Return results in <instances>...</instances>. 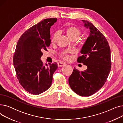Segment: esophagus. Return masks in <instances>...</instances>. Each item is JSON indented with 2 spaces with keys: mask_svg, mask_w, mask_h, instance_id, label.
<instances>
[{
  "mask_svg": "<svg viewBox=\"0 0 123 123\" xmlns=\"http://www.w3.org/2000/svg\"><path fill=\"white\" fill-rule=\"evenodd\" d=\"M66 65V64L65 63L63 62H59L58 63V67H62L65 66Z\"/></svg>",
  "mask_w": 123,
  "mask_h": 123,
  "instance_id": "obj_1",
  "label": "esophagus"
}]
</instances>
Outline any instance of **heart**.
<instances>
[{"mask_svg":"<svg viewBox=\"0 0 123 123\" xmlns=\"http://www.w3.org/2000/svg\"><path fill=\"white\" fill-rule=\"evenodd\" d=\"M64 31H65L68 38L71 40L74 39H77L81 33V31L79 29L74 26H68L65 27L64 28ZM58 37V33L57 32H55L52 36V37L51 42L53 43H55ZM63 58L66 60L69 59V57L66 54L63 55Z\"/></svg>","mask_w":123,"mask_h":123,"instance_id":"obj_1","label":"heart"}]
</instances>
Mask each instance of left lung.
Here are the masks:
<instances>
[{
  "label": "left lung",
  "instance_id": "1",
  "mask_svg": "<svg viewBox=\"0 0 123 123\" xmlns=\"http://www.w3.org/2000/svg\"><path fill=\"white\" fill-rule=\"evenodd\" d=\"M90 35L80 51L77 61L87 66L84 71L75 68L69 78L73 91L81 96H89L104 85L111 69V50L105 36L92 23L82 20Z\"/></svg>",
  "mask_w": 123,
  "mask_h": 123
}]
</instances>
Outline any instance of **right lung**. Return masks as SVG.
<instances>
[{"instance_id": "obj_1", "label": "right lung", "mask_w": 123, "mask_h": 123, "mask_svg": "<svg viewBox=\"0 0 123 123\" xmlns=\"http://www.w3.org/2000/svg\"><path fill=\"white\" fill-rule=\"evenodd\" d=\"M57 20L47 18L33 25L19 38L13 56L17 78L23 88L33 95L42 93L52 83L56 63L45 67L40 58L51 43L50 29Z\"/></svg>"}]
</instances>
